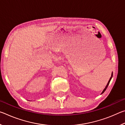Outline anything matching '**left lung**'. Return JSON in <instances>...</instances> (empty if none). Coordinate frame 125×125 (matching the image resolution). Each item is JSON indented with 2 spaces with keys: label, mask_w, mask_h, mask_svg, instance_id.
I'll use <instances>...</instances> for the list:
<instances>
[{
  "label": "left lung",
  "mask_w": 125,
  "mask_h": 125,
  "mask_svg": "<svg viewBox=\"0 0 125 125\" xmlns=\"http://www.w3.org/2000/svg\"><path fill=\"white\" fill-rule=\"evenodd\" d=\"M113 73H112V74H111V78H110V79H109V82H108V83H107V85L106 86V87L105 88V89H104V90L103 91V92H102V94L103 93H104V92L106 90V89H107V86H108V85H109V83H110V80H111V78H112V77H113Z\"/></svg>",
  "instance_id": "obj_1"
}]
</instances>
